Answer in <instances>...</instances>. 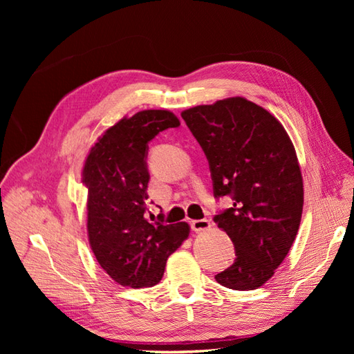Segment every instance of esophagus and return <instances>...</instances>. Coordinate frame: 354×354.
<instances>
[{"label":"esophagus","instance_id":"34e87169","mask_svg":"<svg viewBox=\"0 0 354 354\" xmlns=\"http://www.w3.org/2000/svg\"><path fill=\"white\" fill-rule=\"evenodd\" d=\"M209 226H211V223H209V220H207V218L192 220V221H190V227H192V230H195V232L207 230V229H209Z\"/></svg>","mask_w":354,"mask_h":354}]
</instances>
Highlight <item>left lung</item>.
<instances>
[{
    "mask_svg": "<svg viewBox=\"0 0 354 354\" xmlns=\"http://www.w3.org/2000/svg\"><path fill=\"white\" fill-rule=\"evenodd\" d=\"M181 118L208 159L214 198L233 201L214 216L236 255L216 281L236 291L259 288L283 261L301 221L295 149L274 116L242 97L196 106Z\"/></svg>",
    "mask_w": 354,
    "mask_h": 354,
    "instance_id": "8db88e82",
    "label": "left lung"
}]
</instances>
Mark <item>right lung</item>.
I'll return each instance as SVG.
<instances>
[{"label":"right lung","mask_w":354,"mask_h":354,"mask_svg":"<svg viewBox=\"0 0 354 354\" xmlns=\"http://www.w3.org/2000/svg\"><path fill=\"white\" fill-rule=\"evenodd\" d=\"M180 121L168 111L124 118L95 143L85 160L88 238L102 269L124 286L156 285L167 259L189 236L187 223L147 220L149 142Z\"/></svg>","instance_id":"add662e5"}]
</instances>
